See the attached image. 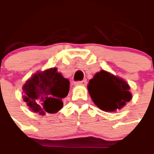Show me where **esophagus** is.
Wrapping results in <instances>:
<instances>
[{"label":"esophagus","instance_id":"esophagus-1","mask_svg":"<svg viewBox=\"0 0 154 154\" xmlns=\"http://www.w3.org/2000/svg\"><path fill=\"white\" fill-rule=\"evenodd\" d=\"M74 85H75V86H79V85L85 86V85H86V80H81V81H75V82H74Z\"/></svg>","mask_w":154,"mask_h":154}]
</instances>
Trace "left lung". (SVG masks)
<instances>
[{"label":"left lung","mask_w":154,"mask_h":154,"mask_svg":"<svg viewBox=\"0 0 154 154\" xmlns=\"http://www.w3.org/2000/svg\"><path fill=\"white\" fill-rule=\"evenodd\" d=\"M129 86L122 78L101 70L89 80L87 89L92 101L104 111L122 109L132 98Z\"/></svg>","instance_id":"8db88e82"}]
</instances>
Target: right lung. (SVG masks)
Returning <instances> with one entry per match:
<instances>
[{
  "label": "right lung",
  "instance_id": "1",
  "mask_svg": "<svg viewBox=\"0 0 154 154\" xmlns=\"http://www.w3.org/2000/svg\"><path fill=\"white\" fill-rule=\"evenodd\" d=\"M69 85V80L56 68L37 72L23 86L24 101L39 115L56 113L63 106L62 99L68 96Z\"/></svg>",
  "mask_w": 154,
  "mask_h": 154
}]
</instances>
